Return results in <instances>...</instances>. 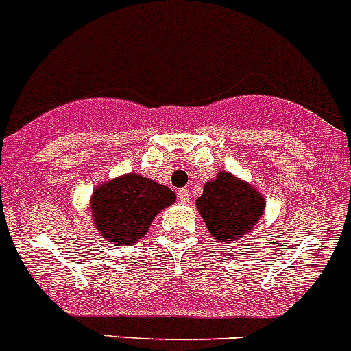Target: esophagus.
I'll list each match as a JSON object with an SVG mask.
<instances>
[{
	"mask_svg": "<svg viewBox=\"0 0 351 351\" xmlns=\"http://www.w3.org/2000/svg\"><path fill=\"white\" fill-rule=\"evenodd\" d=\"M189 189H187V187H182V189H179L177 191V197H179V201L180 202H187L189 201Z\"/></svg>",
	"mask_w": 351,
	"mask_h": 351,
	"instance_id": "34e87169",
	"label": "esophagus"
}]
</instances>
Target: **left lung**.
Returning <instances> with one entry per match:
<instances>
[{"label": "left lung", "mask_w": 351, "mask_h": 351, "mask_svg": "<svg viewBox=\"0 0 351 351\" xmlns=\"http://www.w3.org/2000/svg\"><path fill=\"white\" fill-rule=\"evenodd\" d=\"M196 208L215 240L233 243L243 240L262 218L265 197L247 180L221 171L204 184Z\"/></svg>", "instance_id": "1"}]
</instances>
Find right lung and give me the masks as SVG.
<instances>
[{
	"mask_svg": "<svg viewBox=\"0 0 351 351\" xmlns=\"http://www.w3.org/2000/svg\"><path fill=\"white\" fill-rule=\"evenodd\" d=\"M174 202V191L132 172L99 184L89 206L93 226L103 240L132 247L145 237L155 216Z\"/></svg>",
	"mask_w": 351,
	"mask_h": 351,
	"instance_id": "add662e5",
	"label": "right lung"
}]
</instances>
